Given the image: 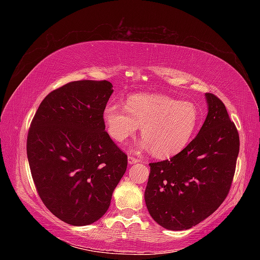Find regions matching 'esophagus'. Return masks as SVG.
Instances as JSON below:
<instances>
[{
    "instance_id": "34e87169",
    "label": "esophagus",
    "mask_w": 260,
    "mask_h": 260,
    "mask_svg": "<svg viewBox=\"0 0 260 260\" xmlns=\"http://www.w3.org/2000/svg\"><path fill=\"white\" fill-rule=\"evenodd\" d=\"M137 162H139V158H137V157H135L133 155L128 156V164H135Z\"/></svg>"
}]
</instances>
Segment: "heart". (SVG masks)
<instances>
[{
  "label": "heart",
  "instance_id": "obj_1",
  "mask_svg": "<svg viewBox=\"0 0 260 260\" xmlns=\"http://www.w3.org/2000/svg\"><path fill=\"white\" fill-rule=\"evenodd\" d=\"M103 119L108 135L118 143L134 136L142 125V147H151L152 154L157 157H169L189 144L200 124L201 114L191 102L137 93L127 99L125 107L107 105Z\"/></svg>",
  "mask_w": 260,
  "mask_h": 260
}]
</instances>
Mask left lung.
Listing matches in <instances>:
<instances>
[{
    "label": "left lung",
    "mask_w": 260,
    "mask_h": 260,
    "mask_svg": "<svg viewBox=\"0 0 260 260\" xmlns=\"http://www.w3.org/2000/svg\"><path fill=\"white\" fill-rule=\"evenodd\" d=\"M208 115L199 134L170 159L150 163L145 203L169 230L200 223L227 198L239 153V134L224 104L206 93Z\"/></svg>",
    "instance_id": "obj_1"
}]
</instances>
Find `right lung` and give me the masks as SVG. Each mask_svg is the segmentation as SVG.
<instances>
[{
    "mask_svg": "<svg viewBox=\"0 0 260 260\" xmlns=\"http://www.w3.org/2000/svg\"><path fill=\"white\" fill-rule=\"evenodd\" d=\"M107 80H77L51 91L33 117L26 154L39 197L57 218L87 225L106 213L127 155L105 131Z\"/></svg>",
    "mask_w": 260,
    "mask_h": 260,
    "instance_id": "add662e5",
    "label": "right lung"
}]
</instances>
